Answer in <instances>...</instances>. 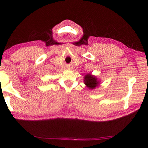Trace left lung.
Segmentation results:
<instances>
[{"label":"left lung","mask_w":148,"mask_h":148,"mask_svg":"<svg viewBox=\"0 0 148 148\" xmlns=\"http://www.w3.org/2000/svg\"><path fill=\"white\" fill-rule=\"evenodd\" d=\"M99 81L95 76L88 74L84 77V83L89 89H94L99 85Z\"/></svg>","instance_id":"left-lung-1"}]
</instances>
